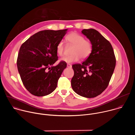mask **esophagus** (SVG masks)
Masks as SVG:
<instances>
[{
	"label": "esophagus",
	"mask_w": 135,
	"mask_h": 135,
	"mask_svg": "<svg viewBox=\"0 0 135 135\" xmlns=\"http://www.w3.org/2000/svg\"><path fill=\"white\" fill-rule=\"evenodd\" d=\"M67 67H68V68H71V67H72V66H71V65L70 64H68L67 65Z\"/></svg>",
	"instance_id": "obj_1"
}]
</instances>
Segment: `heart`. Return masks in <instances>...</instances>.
Here are the masks:
<instances>
[{"instance_id": "b5f03b06", "label": "heart", "mask_w": 135, "mask_h": 135, "mask_svg": "<svg viewBox=\"0 0 135 135\" xmlns=\"http://www.w3.org/2000/svg\"><path fill=\"white\" fill-rule=\"evenodd\" d=\"M68 43L74 45L72 50V55L65 56L61 59L66 63H72L78 61L80 57L82 59H85L90 56L92 51V44L91 41L85 40L84 37L80 34L71 32L66 37ZM65 49L64 43L60 41L56 45V52L59 56H62Z\"/></svg>"}]
</instances>
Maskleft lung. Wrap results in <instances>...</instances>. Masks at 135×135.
<instances>
[{"label":"left lung","mask_w":135,"mask_h":135,"mask_svg":"<svg viewBox=\"0 0 135 135\" xmlns=\"http://www.w3.org/2000/svg\"><path fill=\"white\" fill-rule=\"evenodd\" d=\"M82 33L92 44V51L82 64L72 66L74 75L71 81L73 90L85 98H94L108 86L116 59L111 44L98 31L83 29Z\"/></svg>","instance_id":"left-lung-1"}]
</instances>
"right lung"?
Instances as JSON below:
<instances>
[{
    "instance_id": "right-lung-1",
    "label": "right lung",
    "mask_w": 135,
    "mask_h": 135,
    "mask_svg": "<svg viewBox=\"0 0 135 135\" xmlns=\"http://www.w3.org/2000/svg\"><path fill=\"white\" fill-rule=\"evenodd\" d=\"M67 30L39 31L21 46L17 59V69L24 86L32 94L42 97L56 89L67 64L62 61L55 66L53 65L58 58L56 45Z\"/></svg>"
}]
</instances>
